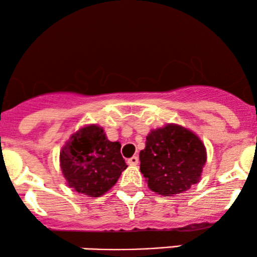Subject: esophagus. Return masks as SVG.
<instances>
[{
    "mask_svg": "<svg viewBox=\"0 0 257 257\" xmlns=\"http://www.w3.org/2000/svg\"><path fill=\"white\" fill-rule=\"evenodd\" d=\"M138 163H139V158L137 157V156H133L132 158L128 159V164H129V166H137Z\"/></svg>",
    "mask_w": 257,
    "mask_h": 257,
    "instance_id": "obj_1",
    "label": "esophagus"
}]
</instances>
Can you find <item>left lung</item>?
I'll return each mask as SVG.
<instances>
[{"label": "left lung", "mask_w": 257, "mask_h": 257, "mask_svg": "<svg viewBox=\"0 0 257 257\" xmlns=\"http://www.w3.org/2000/svg\"><path fill=\"white\" fill-rule=\"evenodd\" d=\"M205 162L198 135L174 123L150 132L140 151V172L150 190L161 196H179L198 184Z\"/></svg>", "instance_id": "left-lung-1"}]
</instances>
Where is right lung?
<instances>
[{"label": "right lung", "instance_id": "right-lung-1", "mask_svg": "<svg viewBox=\"0 0 257 257\" xmlns=\"http://www.w3.org/2000/svg\"><path fill=\"white\" fill-rule=\"evenodd\" d=\"M126 167L120 144L108 140L98 124L79 128L60 151V168L67 186L93 198L111 190Z\"/></svg>", "mask_w": 257, "mask_h": 257}]
</instances>
